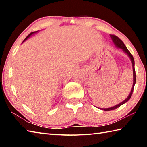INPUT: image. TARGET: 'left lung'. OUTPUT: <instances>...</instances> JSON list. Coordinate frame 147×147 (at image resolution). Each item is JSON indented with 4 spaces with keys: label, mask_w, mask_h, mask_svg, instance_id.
Segmentation results:
<instances>
[{
    "label": "left lung",
    "mask_w": 147,
    "mask_h": 147,
    "mask_svg": "<svg viewBox=\"0 0 147 147\" xmlns=\"http://www.w3.org/2000/svg\"><path fill=\"white\" fill-rule=\"evenodd\" d=\"M110 37L112 39V40L113 41L114 44L115 45L119 47V48H121L123 49V51L124 52V53H126L128 55V56L130 57V59L131 60V62H132V67H133V75H134V83H133V86H132V89H131V91L130 92V94H129V96H128L127 98H126L125 100H124L123 102H122L121 103L117 104V105L116 106H114L113 107H111V108H102V109L104 111H110V110H113V109H115L116 108H118L119 107H120L121 105H123V104L127 102L130 100L131 95H132V93H133V91H134V86H135V84H136V71H135V68H134V57L132 56V54L130 53V52L128 51V49L126 48V47L125 46V45L124 44V43L123 42V41L121 40V39H119L117 36H115V35H110Z\"/></svg>",
    "instance_id": "left-lung-1"
}]
</instances>
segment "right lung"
Returning <instances> with one entry per match:
<instances>
[{
    "instance_id": "obj_1",
    "label": "right lung",
    "mask_w": 147,
    "mask_h": 147,
    "mask_svg": "<svg viewBox=\"0 0 147 147\" xmlns=\"http://www.w3.org/2000/svg\"><path fill=\"white\" fill-rule=\"evenodd\" d=\"M36 32H31V33H30V34L29 35H28V36H27V37H26V38L25 39H24V41H23V42H24V41H26V39H28V38H29V37L31 36V35H32V34H34V33H36Z\"/></svg>"
}]
</instances>
